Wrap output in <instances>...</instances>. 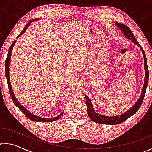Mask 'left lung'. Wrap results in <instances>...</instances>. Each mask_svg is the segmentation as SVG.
<instances>
[{
    "mask_svg": "<svg viewBox=\"0 0 152 152\" xmlns=\"http://www.w3.org/2000/svg\"><path fill=\"white\" fill-rule=\"evenodd\" d=\"M117 26L121 30V32L123 33L126 37L128 39L132 41L133 43H134L135 45H138L140 48L141 52L143 53V58H144V68H145V79H144V84L143 86L142 92H141V96L140 97L137 102H135V104L129 110H128L127 111L125 112L123 114L118 115V116H113V117H107L104 116L99 114V113H96L93 109L92 107V104L91 101L90 100L88 96H87L86 95V102L87 105V112H88V115L92 121L97 123H101V124H105V125H117L121 123L123 121H125V120H127L128 118L132 117L135 113L137 111L138 109H140L141 104H142L144 96H145L146 88H147L148 80H149V70L148 68V64H147V59H146V56L145 54V52L143 50V48H141V46L140 45V43L137 42V39H135L134 35L133 34V33L131 29L127 26H126L124 24L119 23L118 22H115Z\"/></svg>",
    "mask_w": 152,
    "mask_h": 152,
    "instance_id": "left-lung-1",
    "label": "left lung"
}]
</instances>
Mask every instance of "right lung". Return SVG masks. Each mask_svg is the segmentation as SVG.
Instances as JSON below:
<instances>
[{
  "instance_id": "add662e5",
  "label": "right lung",
  "mask_w": 152,
  "mask_h": 152,
  "mask_svg": "<svg viewBox=\"0 0 152 152\" xmlns=\"http://www.w3.org/2000/svg\"><path fill=\"white\" fill-rule=\"evenodd\" d=\"M35 20H38V19L30 20L27 23V25H25V27H24V29H23V30L22 31L21 33H20V34L17 36V38L19 37L20 35L23 34L24 32L27 29V27H29L30 24L33 21H34ZM15 43H16V41H14V42H12V45H11V47L9 48V51H8V54H7V59H6V60H5V75H6V78H7V84H8V86H9V88L10 95H11V96L12 98V101H13L15 104L16 105V106L18 108H19V109L20 110H21V111L25 115H26V117L27 118H29V119L33 121H37V122H52V121H55L58 120V119H60V118L61 117V115H63V112L61 113L60 115H59L58 116L54 118H43V117H38V116H37V115H35L32 114V113H31L30 111H29V110L25 109V108L24 107H23L22 105L19 103V101H18L17 99H16V97H15V94L13 93V91H12L11 84V82H10V74H9V65H10V61H11V56L12 49H13V47H14V45L15 44Z\"/></svg>"
}]
</instances>
